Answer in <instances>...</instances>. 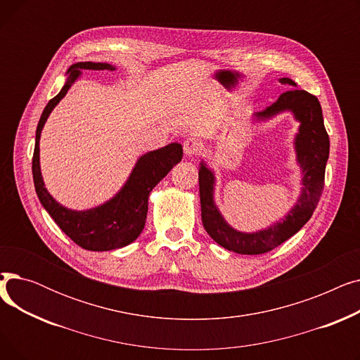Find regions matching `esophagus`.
I'll list each match as a JSON object with an SVG mask.
<instances>
[{
    "instance_id": "1",
    "label": "esophagus",
    "mask_w": 360,
    "mask_h": 360,
    "mask_svg": "<svg viewBox=\"0 0 360 360\" xmlns=\"http://www.w3.org/2000/svg\"><path fill=\"white\" fill-rule=\"evenodd\" d=\"M201 151V143L195 139H186L184 141V153L188 158H193L195 155H198Z\"/></svg>"
}]
</instances>
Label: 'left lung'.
Wrapping results in <instances>:
<instances>
[{"instance_id":"left-lung-1","label":"left lung","mask_w":360,"mask_h":360,"mask_svg":"<svg viewBox=\"0 0 360 360\" xmlns=\"http://www.w3.org/2000/svg\"><path fill=\"white\" fill-rule=\"evenodd\" d=\"M278 82L296 87V83L288 77L278 79ZM283 112H290L299 122L293 146L296 162L302 172V188L300 195L288 214L274 224H270L269 228L257 232H240L232 228L221 216L214 201V170L204 160L200 162L198 181L202 226L207 233L224 250L243 255H258L274 250L304 228V224L314 214L323 194L326 165L330 155V139L324 127L319 101L305 90L292 89L281 93L273 105L255 112L252 117L257 122H266Z\"/></svg>"}]
</instances>
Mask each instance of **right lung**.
Here are the masks:
<instances>
[{
	"mask_svg": "<svg viewBox=\"0 0 360 360\" xmlns=\"http://www.w3.org/2000/svg\"><path fill=\"white\" fill-rule=\"evenodd\" d=\"M84 70H115L108 63H75L67 71V80L61 91L45 106L36 128L34 151L32 160L33 182L44 209L60 226V229L79 247L87 251H110L134 242L144 229L148 197L153 188L182 159V146L170 143L162 148L141 155L121 190L93 209L71 210L56 201L45 188L39 162V141L44 125L53 108L61 102L70 87L80 79Z\"/></svg>",
	"mask_w": 360,
	"mask_h": 360,
	"instance_id": "right-lung-1",
	"label": "right lung"
}]
</instances>
